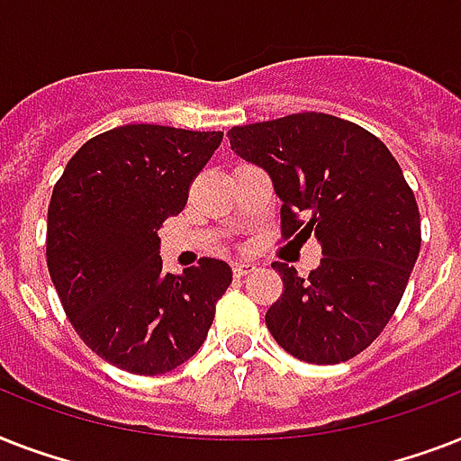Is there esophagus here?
<instances>
[{
    "label": "esophagus",
    "instance_id": "1",
    "mask_svg": "<svg viewBox=\"0 0 461 461\" xmlns=\"http://www.w3.org/2000/svg\"><path fill=\"white\" fill-rule=\"evenodd\" d=\"M256 263H251V260H239V263H234L231 266V270H234V277H244V275H251L256 273Z\"/></svg>",
    "mask_w": 461,
    "mask_h": 461
}]
</instances>
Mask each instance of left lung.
Returning a JSON list of instances; mask_svg holds the SVG:
<instances>
[{
	"label": "left lung",
	"mask_w": 461,
	"mask_h": 461,
	"mask_svg": "<svg viewBox=\"0 0 461 461\" xmlns=\"http://www.w3.org/2000/svg\"><path fill=\"white\" fill-rule=\"evenodd\" d=\"M227 139L270 176L285 234L315 237L322 251L308 277L275 263L285 292L266 313L267 330L308 364L349 361L393 318L421 249V217L397 159L366 129L318 112L234 126Z\"/></svg>",
	"instance_id": "1"
}]
</instances>
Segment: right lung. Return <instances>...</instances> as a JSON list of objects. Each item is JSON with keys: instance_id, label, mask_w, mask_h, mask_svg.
Returning a JSON list of instances; mask_svg holds the SVG:
<instances>
[{"instance_id": "right-lung-1", "label": "right lung", "mask_w": 461, "mask_h": 461, "mask_svg": "<svg viewBox=\"0 0 461 461\" xmlns=\"http://www.w3.org/2000/svg\"><path fill=\"white\" fill-rule=\"evenodd\" d=\"M222 143L220 131L129 124L90 139L68 159L47 210V267L81 339L107 364L158 375L201 349L224 260L162 273L159 234Z\"/></svg>"}]
</instances>
